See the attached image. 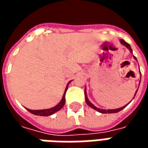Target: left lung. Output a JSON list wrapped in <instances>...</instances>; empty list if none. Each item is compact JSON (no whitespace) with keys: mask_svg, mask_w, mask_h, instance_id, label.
I'll list each match as a JSON object with an SVG mask.
<instances>
[{"mask_svg":"<svg viewBox=\"0 0 148 148\" xmlns=\"http://www.w3.org/2000/svg\"><path fill=\"white\" fill-rule=\"evenodd\" d=\"M121 44H123L124 47H127V48L128 49L129 51H130L131 53H132V48H131V46L129 45V44H128L127 42H125L124 39H121ZM133 57H134V58H135V59H136V60L137 61L136 58V57H135L134 55H133ZM140 80H141V75H140ZM139 86H140V84H139ZM137 90L136 91V93H135V95H134V97H135L136 94ZM85 96H86V102L87 105L90 106V107H91L92 109H95V110H97V112H101V113H116V112H120L121 110H122L123 109H124V108H125V107H126V106L128 105V104H127V105L123 106V107H121V108H119V109H107V110H106V109H99V108H97L96 106H93V104H92V103L90 102V101H89L88 97H87L86 89V88H85Z\"/></svg>","mask_w":148,"mask_h":148,"instance_id":"1","label":"left lung"}]
</instances>
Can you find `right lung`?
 <instances>
[{
	"label": "right lung",
	"instance_id": "add662e5",
	"mask_svg": "<svg viewBox=\"0 0 148 148\" xmlns=\"http://www.w3.org/2000/svg\"><path fill=\"white\" fill-rule=\"evenodd\" d=\"M71 81H70L68 82L67 86L66 87V90H65V92L63 93V96H62V98L61 101L58 103L57 106H55V107H53L51 109H42V110H32V109H27V111H29L31 113H32L34 115H36V116H51V115L54 114L56 112L59 111L60 109L64 106L65 102H66V99H65V95H66V92L68 89V86L69 84L71 83Z\"/></svg>",
	"mask_w": 148,
	"mask_h": 148
}]
</instances>
